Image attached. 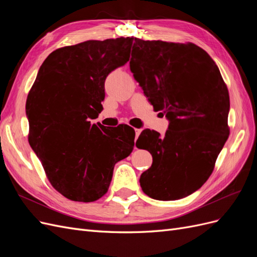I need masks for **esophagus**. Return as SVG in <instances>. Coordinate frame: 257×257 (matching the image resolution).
Wrapping results in <instances>:
<instances>
[{
	"instance_id": "esophagus-1",
	"label": "esophagus",
	"mask_w": 257,
	"mask_h": 257,
	"mask_svg": "<svg viewBox=\"0 0 257 257\" xmlns=\"http://www.w3.org/2000/svg\"><path fill=\"white\" fill-rule=\"evenodd\" d=\"M142 130L141 128H135V134H136V138H138V136L141 135Z\"/></svg>"
}]
</instances>
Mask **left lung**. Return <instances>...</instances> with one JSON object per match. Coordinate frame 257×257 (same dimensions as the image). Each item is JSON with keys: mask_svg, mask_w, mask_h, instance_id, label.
<instances>
[{"mask_svg": "<svg viewBox=\"0 0 257 257\" xmlns=\"http://www.w3.org/2000/svg\"><path fill=\"white\" fill-rule=\"evenodd\" d=\"M131 72L154 110L169 120L165 136L151 130L137 148L152 154L139 179L146 195L176 200L191 195L211 176L229 135V94L211 57L193 43L135 37Z\"/></svg>", "mask_w": 257, "mask_h": 257, "instance_id": "obj_1", "label": "left lung"}]
</instances>
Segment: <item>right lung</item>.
Listing matches in <instances>:
<instances>
[{"instance_id": "obj_1", "label": "right lung", "mask_w": 257, "mask_h": 257, "mask_svg": "<svg viewBox=\"0 0 257 257\" xmlns=\"http://www.w3.org/2000/svg\"><path fill=\"white\" fill-rule=\"evenodd\" d=\"M133 40L87 41L54 50L29 91V143L50 184L67 199L91 203L104 196L115 163L133 151L134 128L91 124L103 110L106 77L128 61Z\"/></svg>"}]
</instances>
